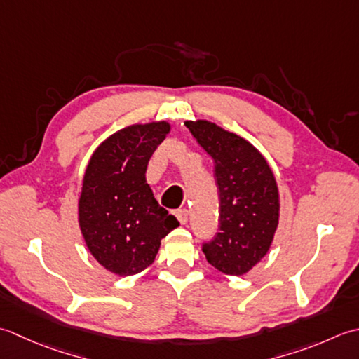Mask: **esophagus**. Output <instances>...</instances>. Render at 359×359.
<instances>
[{"instance_id": "esophagus-1", "label": "esophagus", "mask_w": 359, "mask_h": 359, "mask_svg": "<svg viewBox=\"0 0 359 359\" xmlns=\"http://www.w3.org/2000/svg\"><path fill=\"white\" fill-rule=\"evenodd\" d=\"M175 215H177V218H178L181 224H186L187 220H189V210L187 209H178L177 212H175Z\"/></svg>"}]
</instances>
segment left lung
<instances>
[{"instance_id": "8db88e82", "label": "left lung", "mask_w": 359, "mask_h": 359, "mask_svg": "<svg viewBox=\"0 0 359 359\" xmlns=\"http://www.w3.org/2000/svg\"><path fill=\"white\" fill-rule=\"evenodd\" d=\"M186 127L214 159L220 196L218 232L204 241L203 252L218 271L241 276L268 252L279 223L274 175L243 137L208 121L187 122Z\"/></svg>"}]
</instances>
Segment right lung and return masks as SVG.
Instances as JSON below:
<instances>
[{
  "label": "right lung",
  "mask_w": 359,
  "mask_h": 359,
  "mask_svg": "<svg viewBox=\"0 0 359 359\" xmlns=\"http://www.w3.org/2000/svg\"><path fill=\"white\" fill-rule=\"evenodd\" d=\"M170 126H130L102 142L86 167L79 223L90 252L119 276L141 273L155 262L161 240L180 222L161 208L145 170Z\"/></svg>",
  "instance_id": "right-lung-1"
}]
</instances>
